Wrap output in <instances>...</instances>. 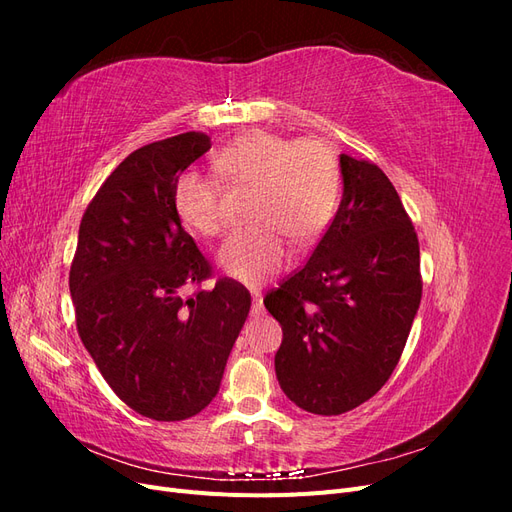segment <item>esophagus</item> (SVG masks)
Instances as JSON below:
<instances>
[{
  "mask_svg": "<svg viewBox=\"0 0 512 512\" xmlns=\"http://www.w3.org/2000/svg\"><path fill=\"white\" fill-rule=\"evenodd\" d=\"M252 292V314H260L262 312V294L258 288H250Z\"/></svg>",
  "mask_w": 512,
  "mask_h": 512,
  "instance_id": "obj_1",
  "label": "esophagus"
}]
</instances>
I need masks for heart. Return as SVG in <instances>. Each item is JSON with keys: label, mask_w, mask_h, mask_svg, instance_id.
Returning a JSON list of instances; mask_svg holds the SVG:
<instances>
[{"label": "heart", "mask_w": 512, "mask_h": 512, "mask_svg": "<svg viewBox=\"0 0 512 512\" xmlns=\"http://www.w3.org/2000/svg\"><path fill=\"white\" fill-rule=\"evenodd\" d=\"M215 168L237 188H252L250 224L232 232L220 250L222 269L247 284L280 271L290 242L312 245L329 228L339 200V166L333 149L316 138L254 130L224 147ZM175 209L183 224L203 237L226 230L220 179L185 170L175 183Z\"/></svg>", "instance_id": "b5f03b06"}]
</instances>
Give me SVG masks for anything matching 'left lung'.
<instances>
[{"label":"left lung","instance_id":"8db88e82","mask_svg":"<svg viewBox=\"0 0 512 512\" xmlns=\"http://www.w3.org/2000/svg\"><path fill=\"white\" fill-rule=\"evenodd\" d=\"M344 196L305 265L267 292L282 324L275 374L299 408L335 416L374 397L404 352L421 305L412 220L382 168L339 156Z\"/></svg>","mask_w":512,"mask_h":512}]
</instances>
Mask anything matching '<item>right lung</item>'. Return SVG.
<instances>
[{"label":"right lung","instance_id":"1","mask_svg":"<svg viewBox=\"0 0 512 512\" xmlns=\"http://www.w3.org/2000/svg\"><path fill=\"white\" fill-rule=\"evenodd\" d=\"M211 149L185 132L132 151L87 205L70 267L76 331L115 395L153 421H183L218 395L250 314L243 284L220 277L183 230L175 183Z\"/></svg>","mask_w":512,"mask_h":512}]
</instances>
